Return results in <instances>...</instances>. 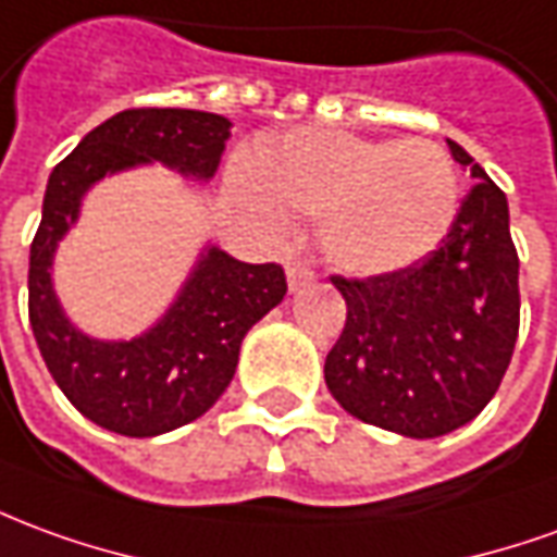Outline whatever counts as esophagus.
I'll use <instances>...</instances> for the list:
<instances>
[{"instance_id":"1","label":"esophagus","mask_w":557,"mask_h":557,"mask_svg":"<svg viewBox=\"0 0 557 557\" xmlns=\"http://www.w3.org/2000/svg\"><path fill=\"white\" fill-rule=\"evenodd\" d=\"M286 277H289V292H298L313 283V271H310L305 262H292V265L286 268Z\"/></svg>"}]
</instances>
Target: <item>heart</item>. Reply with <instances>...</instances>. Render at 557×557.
<instances>
[{"instance_id":"b5f03b06","label":"heart","mask_w":557,"mask_h":557,"mask_svg":"<svg viewBox=\"0 0 557 557\" xmlns=\"http://www.w3.org/2000/svg\"><path fill=\"white\" fill-rule=\"evenodd\" d=\"M265 213L319 216L322 256L356 277L413 265L453 228L461 201L453 157L431 141H383L337 129H295L259 147L238 177Z\"/></svg>"}]
</instances>
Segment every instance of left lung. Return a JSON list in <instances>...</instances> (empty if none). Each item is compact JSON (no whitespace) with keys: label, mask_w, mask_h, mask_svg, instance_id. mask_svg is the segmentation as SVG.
Here are the masks:
<instances>
[{"label":"left lung","mask_w":557,"mask_h":557,"mask_svg":"<svg viewBox=\"0 0 557 557\" xmlns=\"http://www.w3.org/2000/svg\"><path fill=\"white\" fill-rule=\"evenodd\" d=\"M446 144L476 184L441 247L392 274L332 277L346 325L325 356V386L346 413L416 441L476 419L519 337L507 196L465 147Z\"/></svg>","instance_id":"obj_1"}]
</instances>
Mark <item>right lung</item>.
Segmentation results:
<instances>
[{"label": "right lung", "instance_id": "1", "mask_svg": "<svg viewBox=\"0 0 557 557\" xmlns=\"http://www.w3.org/2000/svg\"><path fill=\"white\" fill-rule=\"evenodd\" d=\"M228 129L225 116L208 111L129 108L84 135L50 171L29 250V322L62 395L114 434L157 437L208 413L235 376L244 334L283 301L286 274L208 244L153 329L132 341H99L65 317L50 280L53 252L104 174L162 162L189 181H211Z\"/></svg>", "mask_w": 557, "mask_h": 557}]
</instances>
